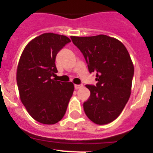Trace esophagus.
Instances as JSON below:
<instances>
[{"instance_id": "34e87169", "label": "esophagus", "mask_w": 153, "mask_h": 153, "mask_svg": "<svg viewBox=\"0 0 153 153\" xmlns=\"http://www.w3.org/2000/svg\"><path fill=\"white\" fill-rule=\"evenodd\" d=\"M82 87H83V85H75V88L76 89H79V88H82Z\"/></svg>"}]
</instances>
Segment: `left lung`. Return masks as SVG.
Returning <instances> with one entry per match:
<instances>
[{
    "label": "left lung",
    "instance_id": "1",
    "mask_svg": "<svg viewBox=\"0 0 153 153\" xmlns=\"http://www.w3.org/2000/svg\"><path fill=\"white\" fill-rule=\"evenodd\" d=\"M71 39L83 54L89 72H96L95 86L86 85L91 95L84 102L85 114L96 124L111 123L131 94L134 68L130 54L120 41L106 35Z\"/></svg>",
    "mask_w": 153,
    "mask_h": 153
}]
</instances>
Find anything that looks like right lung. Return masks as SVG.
Wrapping results in <instances>:
<instances>
[{"mask_svg": "<svg viewBox=\"0 0 153 153\" xmlns=\"http://www.w3.org/2000/svg\"><path fill=\"white\" fill-rule=\"evenodd\" d=\"M70 42L65 36L43 33L30 41L20 56L16 71L20 100L30 116L43 124L62 119L73 94L71 82L53 78L56 55Z\"/></svg>", "mask_w": 153, "mask_h": 153, "instance_id": "right-lung-1", "label": "right lung"}]
</instances>
